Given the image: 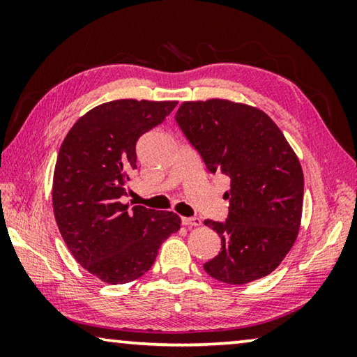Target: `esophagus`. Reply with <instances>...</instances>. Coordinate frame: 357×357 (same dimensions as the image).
<instances>
[{
    "instance_id": "1",
    "label": "esophagus",
    "mask_w": 357,
    "mask_h": 357,
    "mask_svg": "<svg viewBox=\"0 0 357 357\" xmlns=\"http://www.w3.org/2000/svg\"><path fill=\"white\" fill-rule=\"evenodd\" d=\"M181 222H183V225H185V227H198V225H202V220L198 219V217H183V219H181Z\"/></svg>"
}]
</instances>
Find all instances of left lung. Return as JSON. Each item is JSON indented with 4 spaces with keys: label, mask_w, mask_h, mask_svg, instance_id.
<instances>
[{
    "label": "left lung",
    "mask_w": 357,
    "mask_h": 357,
    "mask_svg": "<svg viewBox=\"0 0 357 357\" xmlns=\"http://www.w3.org/2000/svg\"><path fill=\"white\" fill-rule=\"evenodd\" d=\"M174 119L208 172L231 181L227 220H204L222 241L204 271L228 285L271 274L298 238L304 198V174L287 138L264 112L231 100L184 102Z\"/></svg>",
    "instance_id": "obj_1"
}]
</instances>
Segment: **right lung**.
Wrapping results in <instances>:
<instances>
[{"instance_id": "right-lung-1", "label": "right lung", "mask_w": 357, "mask_h": 357, "mask_svg": "<svg viewBox=\"0 0 357 357\" xmlns=\"http://www.w3.org/2000/svg\"><path fill=\"white\" fill-rule=\"evenodd\" d=\"M178 102L135 99L94 107L72 126L53 174V213L74 258L118 285L148 273L160 245L179 229L168 211L121 203L137 168V142L164 123Z\"/></svg>"}]
</instances>
